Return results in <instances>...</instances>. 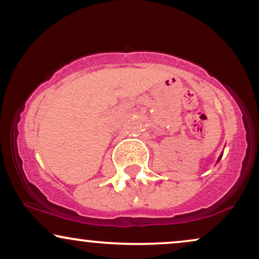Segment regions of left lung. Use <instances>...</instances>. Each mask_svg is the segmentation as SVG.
I'll return each instance as SVG.
<instances>
[{
    "label": "left lung",
    "mask_w": 259,
    "mask_h": 259,
    "mask_svg": "<svg viewBox=\"0 0 259 259\" xmlns=\"http://www.w3.org/2000/svg\"><path fill=\"white\" fill-rule=\"evenodd\" d=\"M221 158H222V156H221V157H219V159H221ZM219 159H218V160H219Z\"/></svg>",
    "instance_id": "1"
}]
</instances>
